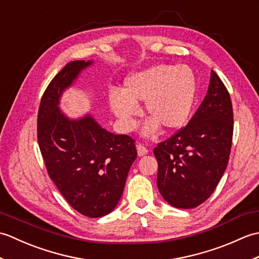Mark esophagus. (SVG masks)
Segmentation results:
<instances>
[{"instance_id": "34e87169", "label": "esophagus", "mask_w": 259, "mask_h": 259, "mask_svg": "<svg viewBox=\"0 0 259 259\" xmlns=\"http://www.w3.org/2000/svg\"><path fill=\"white\" fill-rule=\"evenodd\" d=\"M137 151H138V156L139 157L145 156V155H147V153H148L147 148L144 145H141V144L137 145Z\"/></svg>"}]
</instances>
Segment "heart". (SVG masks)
<instances>
[{
  "instance_id": "obj_1",
  "label": "heart",
  "mask_w": 259,
  "mask_h": 259,
  "mask_svg": "<svg viewBox=\"0 0 259 259\" xmlns=\"http://www.w3.org/2000/svg\"><path fill=\"white\" fill-rule=\"evenodd\" d=\"M196 96V79L186 65L159 64L125 79L122 91H111L109 104L120 121L121 129L130 131L145 102L151 119L144 128L145 135L155 134L160 125L164 130H178L189 119Z\"/></svg>"
}]
</instances>
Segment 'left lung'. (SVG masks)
I'll list each match as a JSON object with an SVG mask.
<instances>
[{
  "mask_svg": "<svg viewBox=\"0 0 259 259\" xmlns=\"http://www.w3.org/2000/svg\"><path fill=\"white\" fill-rule=\"evenodd\" d=\"M233 131L229 92L211 71L207 95L188 124L153 149L157 186L169 205L195 208L210 197L226 170Z\"/></svg>",
  "mask_w": 259,
  "mask_h": 259,
  "instance_id": "1",
  "label": "left lung"
}]
</instances>
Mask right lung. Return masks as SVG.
<instances>
[{
  "label": "right lung",
  "mask_w": 259,
  "mask_h": 259,
  "mask_svg": "<svg viewBox=\"0 0 259 259\" xmlns=\"http://www.w3.org/2000/svg\"><path fill=\"white\" fill-rule=\"evenodd\" d=\"M92 61H71L54 76L41 99L37 142L48 174L70 206L87 217L111 212L121 198L131 164L135 140L101 128L90 114L70 119L60 98Z\"/></svg>",
  "instance_id": "add662e5"
}]
</instances>
